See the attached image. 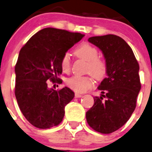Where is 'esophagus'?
<instances>
[{
	"label": "esophagus",
	"mask_w": 152,
	"mask_h": 152,
	"mask_svg": "<svg viewBox=\"0 0 152 152\" xmlns=\"http://www.w3.org/2000/svg\"><path fill=\"white\" fill-rule=\"evenodd\" d=\"M82 97V94H81L75 93V97H76V98H79V97Z\"/></svg>",
	"instance_id": "34e87169"
}]
</instances>
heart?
I'll use <instances>...</instances> for the list:
<instances>
[{
    "label": "heart",
    "mask_w": 152,
    "mask_h": 152,
    "mask_svg": "<svg viewBox=\"0 0 152 152\" xmlns=\"http://www.w3.org/2000/svg\"><path fill=\"white\" fill-rule=\"evenodd\" d=\"M78 58L87 61V73L89 76H73L66 79V84L73 91L77 92H85L91 88L94 85V76L97 80H101L107 73V64L106 60L98 56L97 48L87 42L79 45L74 51ZM61 67L64 73H69L71 68L70 58L68 53H65L61 60Z\"/></svg>",
    "instance_id": "1"
}]
</instances>
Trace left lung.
I'll return each instance as SVG.
<instances>
[{
	"label": "left lung",
	"instance_id": "8db88e82",
	"mask_svg": "<svg viewBox=\"0 0 152 152\" xmlns=\"http://www.w3.org/2000/svg\"><path fill=\"white\" fill-rule=\"evenodd\" d=\"M88 42L102 51L108 69L107 77L97 88L102 94L94 97L86 120L95 131L111 134L122 127L135 110L141 89L140 66L132 49L120 37H92Z\"/></svg>",
	"mask_w": 152,
	"mask_h": 152
}]
</instances>
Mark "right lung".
I'll return each instance as SVG.
<instances>
[{
  "mask_svg": "<svg viewBox=\"0 0 152 152\" xmlns=\"http://www.w3.org/2000/svg\"><path fill=\"white\" fill-rule=\"evenodd\" d=\"M80 33L47 28L31 37L21 49L15 66V95L25 118L34 127L48 129L58 125L64 108L74 92L64 87H48V81L61 84V58L84 37Z\"/></svg>",
  "mask_w": 152,
  "mask_h": 152,
  "instance_id": "1",
  "label": "right lung"
}]
</instances>
